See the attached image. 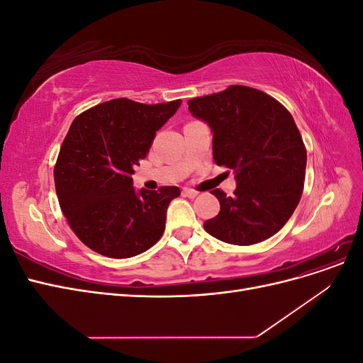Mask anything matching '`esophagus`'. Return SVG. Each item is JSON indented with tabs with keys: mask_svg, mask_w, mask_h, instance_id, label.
I'll return each instance as SVG.
<instances>
[{
	"mask_svg": "<svg viewBox=\"0 0 363 363\" xmlns=\"http://www.w3.org/2000/svg\"><path fill=\"white\" fill-rule=\"evenodd\" d=\"M183 195L188 196V199H195V196H199V192L194 189H183Z\"/></svg>",
	"mask_w": 363,
	"mask_h": 363,
	"instance_id": "esophagus-1",
	"label": "esophagus"
}]
</instances>
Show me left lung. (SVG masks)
Here are the masks:
<instances>
[{
	"label": "left lung",
	"instance_id": "left-lung-1",
	"mask_svg": "<svg viewBox=\"0 0 363 363\" xmlns=\"http://www.w3.org/2000/svg\"><path fill=\"white\" fill-rule=\"evenodd\" d=\"M189 112L211 127L213 159L235 171V196L215 189L221 211L204 223L213 238L233 245L262 242L288 223L298 206L307 155L292 115L248 86L192 98Z\"/></svg>",
	"mask_w": 363,
	"mask_h": 363
}]
</instances>
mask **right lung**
Wrapping results in <instances>:
<instances>
[{
	"label": "right lung",
	"mask_w": 363,
	"mask_h": 363,
	"mask_svg": "<svg viewBox=\"0 0 363 363\" xmlns=\"http://www.w3.org/2000/svg\"><path fill=\"white\" fill-rule=\"evenodd\" d=\"M182 100L142 104L116 98L77 116L54 168L59 204L72 232L98 255L127 259L162 238L177 186L133 188L135 167Z\"/></svg>",
	"instance_id": "add662e5"
}]
</instances>
